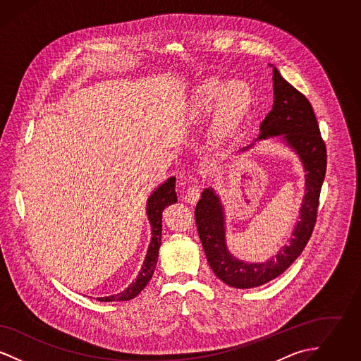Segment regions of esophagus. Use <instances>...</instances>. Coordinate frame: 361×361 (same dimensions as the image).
I'll list each match as a JSON object with an SVG mask.
<instances>
[{"label":"esophagus","instance_id":"esophagus-1","mask_svg":"<svg viewBox=\"0 0 361 361\" xmlns=\"http://www.w3.org/2000/svg\"><path fill=\"white\" fill-rule=\"evenodd\" d=\"M199 197H200V188L197 185L188 187V189L184 193V196H183V199L189 204H195L199 200Z\"/></svg>","mask_w":361,"mask_h":361}]
</instances>
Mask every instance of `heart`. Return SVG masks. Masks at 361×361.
Segmentation results:
<instances>
[{
	"mask_svg": "<svg viewBox=\"0 0 361 361\" xmlns=\"http://www.w3.org/2000/svg\"><path fill=\"white\" fill-rule=\"evenodd\" d=\"M250 97V86L245 81L233 80L227 82L222 77L214 75L193 90L188 116L190 119H200L218 104L214 124L219 134H224L240 123L249 106Z\"/></svg>",
	"mask_w": 361,
	"mask_h": 361,
	"instance_id": "b5f03b06",
	"label": "heart"
}]
</instances>
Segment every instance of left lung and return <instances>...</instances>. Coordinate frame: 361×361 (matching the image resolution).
I'll return each mask as SVG.
<instances>
[{
	"mask_svg": "<svg viewBox=\"0 0 361 361\" xmlns=\"http://www.w3.org/2000/svg\"><path fill=\"white\" fill-rule=\"evenodd\" d=\"M272 80V111L259 124L258 137L240 152L253 149L259 140L276 137L299 158L305 172V195L299 208V221L292 228L288 243L267 261L247 262L235 257L227 246L224 204L216 190L212 187L204 189L195 209L199 237L211 269L227 286L242 290L274 280L300 256L315 224L319 193L326 173V147L311 104L276 68Z\"/></svg>",
	"mask_w": 361,
	"mask_h": 361,
	"instance_id": "1",
	"label": "left lung"
}]
</instances>
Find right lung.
<instances>
[{"label": "right lung", "instance_id": "obj_1", "mask_svg": "<svg viewBox=\"0 0 361 361\" xmlns=\"http://www.w3.org/2000/svg\"><path fill=\"white\" fill-rule=\"evenodd\" d=\"M174 188H176V177H169L168 180H165L162 184H159L157 188H154L147 199L146 214H147L149 224L152 226V240L149 243L146 257L135 281H133L124 291L119 292L116 295L97 298L99 302H124V300L134 299L152 279V276L154 274L157 259H158V250L161 246L162 211L166 207L177 202V195Z\"/></svg>", "mask_w": 361, "mask_h": 361}]
</instances>
